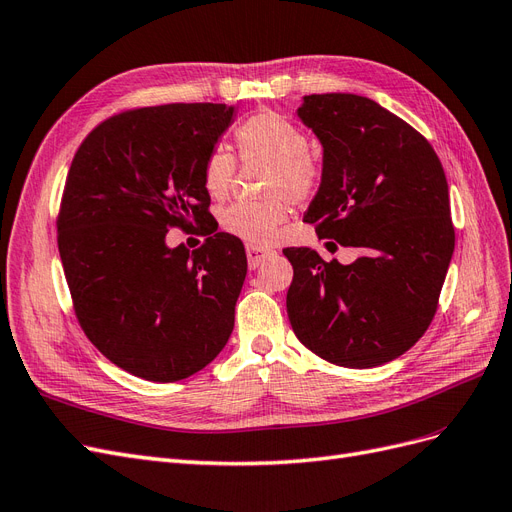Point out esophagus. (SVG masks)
<instances>
[{"mask_svg": "<svg viewBox=\"0 0 512 512\" xmlns=\"http://www.w3.org/2000/svg\"><path fill=\"white\" fill-rule=\"evenodd\" d=\"M274 255L272 249H268V246H259V244H249L246 246V257H249V266L251 268H257L261 261H266V257Z\"/></svg>", "mask_w": 512, "mask_h": 512, "instance_id": "esophagus-1", "label": "esophagus"}]
</instances>
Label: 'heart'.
<instances>
[{
	"mask_svg": "<svg viewBox=\"0 0 512 512\" xmlns=\"http://www.w3.org/2000/svg\"><path fill=\"white\" fill-rule=\"evenodd\" d=\"M236 146L242 159H266L272 163L268 193L261 202H238L221 214V227L240 240L270 242L280 223L291 212V200L304 202L323 183V166L308 153V136L302 127L278 112H259L236 129ZM236 157L223 146L212 148L204 159V187L212 197L227 195L234 183Z\"/></svg>",
	"mask_w": 512,
	"mask_h": 512,
	"instance_id": "1",
	"label": "heart"
}]
</instances>
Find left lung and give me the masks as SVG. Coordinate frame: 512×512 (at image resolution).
Listing matches in <instances>:
<instances>
[{"instance_id": "obj_1", "label": "left lung", "mask_w": 512, "mask_h": 512, "mask_svg": "<svg viewBox=\"0 0 512 512\" xmlns=\"http://www.w3.org/2000/svg\"><path fill=\"white\" fill-rule=\"evenodd\" d=\"M298 117L323 144V183L304 221L361 257L342 266L308 246L285 249L291 327L329 364L383 366L436 315L455 249L447 176L432 144L368 97L306 95Z\"/></svg>"}]
</instances>
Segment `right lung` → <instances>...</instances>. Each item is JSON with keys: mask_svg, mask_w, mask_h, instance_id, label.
<instances>
[{"mask_svg": "<svg viewBox=\"0 0 512 512\" xmlns=\"http://www.w3.org/2000/svg\"><path fill=\"white\" fill-rule=\"evenodd\" d=\"M234 117L225 104L131 108L82 140L57 217V244L82 332L114 366L174 383L217 357L246 276L240 238L210 232L204 159ZM211 236L189 254L172 226Z\"/></svg>", "mask_w": 512, "mask_h": 512, "instance_id": "obj_1", "label": "right lung"}]
</instances>
